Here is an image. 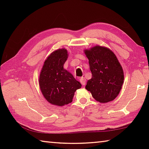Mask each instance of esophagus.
Wrapping results in <instances>:
<instances>
[{"label": "esophagus", "instance_id": "obj_1", "mask_svg": "<svg viewBox=\"0 0 149 149\" xmlns=\"http://www.w3.org/2000/svg\"><path fill=\"white\" fill-rule=\"evenodd\" d=\"M79 81L81 82V83L82 84V85H85L86 84V79L84 77H81L79 79Z\"/></svg>", "mask_w": 149, "mask_h": 149}]
</instances>
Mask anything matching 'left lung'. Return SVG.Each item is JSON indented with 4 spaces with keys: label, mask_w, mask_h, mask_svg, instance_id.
I'll use <instances>...</instances> for the list:
<instances>
[{
    "label": "left lung",
    "mask_w": 149,
    "mask_h": 149,
    "mask_svg": "<svg viewBox=\"0 0 149 149\" xmlns=\"http://www.w3.org/2000/svg\"><path fill=\"white\" fill-rule=\"evenodd\" d=\"M92 77L85 88L98 102L106 103L118 95L124 75L121 65L111 50L96 45L85 49Z\"/></svg>",
    "instance_id": "1"
}]
</instances>
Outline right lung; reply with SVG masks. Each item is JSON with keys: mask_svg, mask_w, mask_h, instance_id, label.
Listing matches in <instances>:
<instances>
[{"mask_svg": "<svg viewBox=\"0 0 149 149\" xmlns=\"http://www.w3.org/2000/svg\"><path fill=\"white\" fill-rule=\"evenodd\" d=\"M68 50L59 49L52 52L44 62L39 77L40 90L48 102L63 106L72 102L75 91L81 84L63 67Z\"/></svg>", "mask_w": 149, "mask_h": 149, "instance_id": "obj_1", "label": "right lung"}]
</instances>
